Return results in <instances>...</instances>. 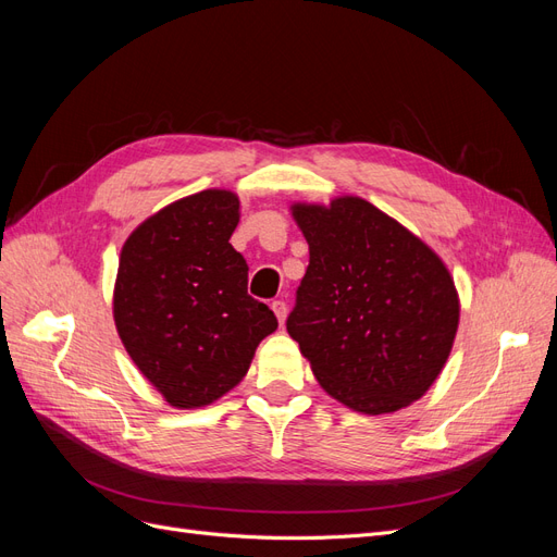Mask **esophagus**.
<instances>
[{
  "label": "esophagus",
  "instance_id": "esophagus-1",
  "mask_svg": "<svg viewBox=\"0 0 557 557\" xmlns=\"http://www.w3.org/2000/svg\"><path fill=\"white\" fill-rule=\"evenodd\" d=\"M272 311H274V315L278 318V323L283 325V323H285V315H288V307H285V301H281V299L272 301Z\"/></svg>",
  "mask_w": 557,
  "mask_h": 557
}]
</instances>
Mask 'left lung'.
Wrapping results in <instances>:
<instances>
[{"mask_svg":"<svg viewBox=\"0 0 557 557\" xmlns=\"http://www.w3.org/2000/svg\"><path fill=\"white\" fill-rule=\"evenodd\" d=\"M309 267L288 318L320 387L344 407L383 416L423 397L460 323L446 262L367 199L293 201Z\"/></svg>","mask_w":557,"mask_h":557,"instance_id":"obj_1","label":"left lung"}]
</instances>
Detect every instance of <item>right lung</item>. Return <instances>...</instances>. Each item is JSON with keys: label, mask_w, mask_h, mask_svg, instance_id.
<instances>
[{"label": "right lung", "mask_w": 557, "mask_h": 557, "mask_svg": "<svg viewBox=\"0 0 557 557\" xmlns=\"http://www.w3.org/2000/svg\"><path fill=\"white\" fill-rule=\"evenodd\" d=\"M237 193L181 197L132 230L117 258L113 320L144 379L174 409H199L239 385L278 320L246 290L230 244Z\"/></svg>", "instance_id": "obj_1"}]
</instances>
